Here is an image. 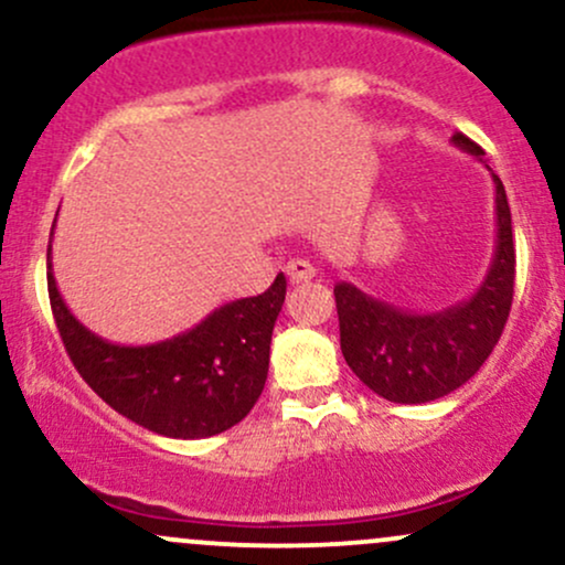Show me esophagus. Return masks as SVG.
Segmentation results:
<instances>
[{
  "label": "esophagus",
  "instance_id": "1",
  "mask_svg": "<svg viewBox=\"0 0 565 565\" xmlns=\"http://www.w3.org/2000/svg\"><path fill=\"white\" fill-rule=\"evenodd\" d=\"M287 278L289 284H302V281H310V278L316 276V268L310 265L308 260H289L287 263Z\"/></svg>",
  "mask_w": 565,
  "mask_h": 565
}]
</instances>
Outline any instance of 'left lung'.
<instances>
[{
    "label": "left lung",
    "instance_id": "1",
    "mask_svg": "<svg viewBox=\"0 0 565 565\" xmlns=\"http://www.w3.org/2000/svg\"><path fill=\"white\" fill-rule=\"evenodd\" d=\"M451 142L483 161V148L468 135L457 132ZM491 178L497 188V249L470 300L440 313H412L348 281L334 287L342 355L369 391L393 404H427L462 387L502 337L515 287V242L508 193L494 172Z\"/></svg>",
    "mask_w": 565,
    "mask_h": 565
}]
</instances>
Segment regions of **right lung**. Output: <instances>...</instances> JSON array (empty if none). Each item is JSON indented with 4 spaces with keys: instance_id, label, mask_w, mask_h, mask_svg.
Instances as JSON below:
<instances>
[{
    "instance_id": "add662e5",
    "label": "right lung",
    "mask_w": 565,
    "mask_h": 565,
    "mask_svg": "<svg viewBox=\"0 0 565 565\" xmlns=\"http://www.w3.org/2000/svg\"><path fill=\"white\" fill-rule=\"evenodd\" d=\"M47 291L57 332L82 380L146 430L193 440L238 425L260 398L287 278L278 274L263 295L220 305L193 329L153 345H114L74 319L53 276V244Z\"/></svg>"
}]
</instances>
